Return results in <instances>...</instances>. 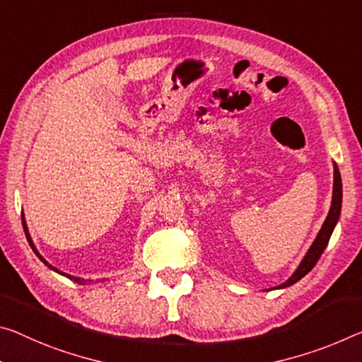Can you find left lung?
Wrapping results in <instances>:
<instances>
[{
    "label": "left lung",
    "mask_w": 362,
    "mask_h": 362,
    "mask_svg": "<svg viewBox=\"0 0 362 362\" xmlns=\"http://www.w3.org/2000/svg\"><path fill=\"white\" fill-rule=\"evenodd\" d=\"M341 212V177H340V170H338V165L334 163V194H332V206L329 214L325 217V222L322 223V228H320L317 237H315L314 243L311 245V248L308 250L306 256L303 257V261L300 266H298L293 275L286 280L285 284L279 285L277 288H285V286H290L296 284L298 280H301L305 275L311 271V269L315 266V262L319 261L320 255L324 253L325 246L329 245L330 235L334 232V228L338 222V217H340Z\"/></svg>",
    "instance_id": "8db88e82"
}]
</instances>
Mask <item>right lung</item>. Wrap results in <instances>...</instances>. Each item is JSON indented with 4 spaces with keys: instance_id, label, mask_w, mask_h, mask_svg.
Masks as SVG:
<instances>
[{
    "instance_id": "add662e5",
    "label": "right lung",
    "mask_w": 362,
    "mask_h": 362,
    "mask_svg": "<svg viewBox=\"0 0 362 362\" xmlns=\"http://www.w3.org/2000/svg\"><path fill=\"white\" fill-rule=\"evenodd\" d=\"M22 226H24V232H25L27 242H28V243H30V246H32V250H33V253H35V255H37V256L40 257V259H42V262H45V264H47V266H48L49 269H53V271H54V272H57V274H61V275H66V277H67V279H71V280H76V282H77V284H83V282H85V280H83V279H78V277H72V275H69V274H64V272H59V271H57V269H56V267H53V266H51V264H48V262H47V259H45V257H43L42 255H40V253H38V250L35 248V245H33V242H32V238H30V233H28L27 223H25V221H24V219H22Z\"/></svg>"
}]
</instances>
